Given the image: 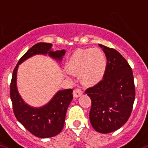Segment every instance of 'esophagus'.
<instances>
[{
  "instance_id": "esophagus-1",
  "label": "esophagus",
  "mask_w": 148,
  "mask_h": 148,
  "mask_svg": "<svg viewBox=\"0 0 148 148\" xmlns=\"http://www.w3.org/2000/svg\"><path fill=\"white\" fill-rule=\"evenodd\" d=\"M82 93H83L82 90L81 88H75V89L74 90L73 95H74V97H76V98H77V97H79V96H81Z\"/></svg>"
}]
</instances>
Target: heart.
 <instances>
[{
  "mask_svg": "<svg viewBox=\"0 0 148 148\" xmlns=\"http://www.w3.org/2000/svg\"><path fill=\"white\" fill-rule=\"evenodd\" d=\"M106 58L99 49H77L66 63V70L79 75L85 85H92L101 81L106 70Z\"/></svg>",
  "mask_w": 148,
  "mask_h": 148,
  "instance_id": "obj_1",
  "label": "heart"
}]
</instances>
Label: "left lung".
Returning a JSON list of instances; mask_svg holds the SVG:
<instances>
[{"instance_id": "obj_1", "label": "left lung", "mask_w": 148, "mask_h": 148, "mask_svg": "<svg viewBox=\"0 0 148 148\" xmlns=\"http://www.w3.org/2000/svg\"><path fill=\"white\" fill-rule=\"evenodd\" d=\"M107 58L103 79L85 90L91 100L89 119L100 133L119 130L128 121L135 100V85L130 64L117 50L99 45Z\"/></svg>"}]
</instances>
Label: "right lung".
Segmentation results:
<instances>
[{"mask_svg":"<svg viewBox=\"0 0 148 148\" xmlns=\"http://www.w3.org/2000/svg\"><path fill=\"white\" fill-rule=\"evenodd\" d=\"M52 45L40 42L34 45L18 60L13 71L10 84V97L12 103L14 114L20 123L33 135L40 138H48L58 135L64 125L66 110L73 99V89L59 91L51 101L40 108H34L25 103L16 87V74L18 64L36 54H49L60 60L65 54L64 50L52 52Z\"/></svg>","mask_w":148,"mask_h":148,"instance_id":"1","label":"right lung"}]
</instances>
